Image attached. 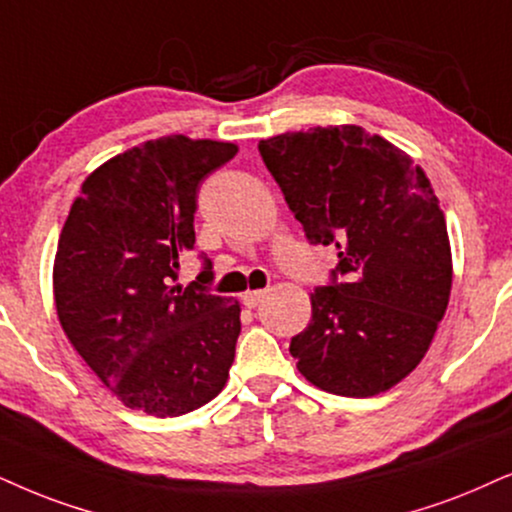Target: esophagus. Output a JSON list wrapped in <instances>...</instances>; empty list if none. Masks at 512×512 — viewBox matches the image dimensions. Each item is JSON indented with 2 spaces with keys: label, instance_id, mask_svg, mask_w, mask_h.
<instances>
[{
  "label": "esophagus",
  "instance_id": "34e87169",
  "mask_svg": "<svg viewBox=\"0 0 512 512\" xmlns=\"http://www.w3.org/2000/svg\"><path fill=\"white\" fill-rule=\"evenodd\" d=\"M264 295H267V290H248V293L243 295V304H245V307H248V309H255L257 304L262 302Z\"/></svg>",
  "mask_w": 512,
  "mask_h": 512
}]
</instances>
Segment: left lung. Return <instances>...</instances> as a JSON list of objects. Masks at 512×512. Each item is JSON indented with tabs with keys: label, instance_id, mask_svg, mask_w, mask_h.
<instances>
[{
	"label": "left lung",
	"instance_id": "left-lung-1",
	"mask_svg": "<svg viewBox=\"0 0 512 512\" xmlns=\"http://www.w3.org/2000/svg\"><path fill=\"white\" fill-rule=\"evenodd\" d=\"M260 155L307 241L340 257L290 340L297 371L342 397L390 390L425 357L449 304L451 245L430 179L357 125L278 134Z\"/></svg>",
	"mask_w": 512,
	"mask_h": 512
}]
</instances>
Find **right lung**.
Returning a JSON list of instances; mask_svg holds the SVG:
<instances>
[{
	"instance_id": "add662e5",
	"label": "right lung",
	"mask_w": 512,
	"mask_h": 512,
	"mask_svg": "<svg viewBox=\"0 0 512 512\" xmlns=\"http://www.w3.org/2000/svg\"><path fill=\"white\" fill-rule=\"evenodd\" d=\"M236 144L163 137L84 179L58 238L54 300L70 345L129 409L174 418L215 399L234 364L241 304L177 281L198 186ZM212 281V264L203 274ZM198 276V278H200Z\"/></svg>"
}]
</instances>
